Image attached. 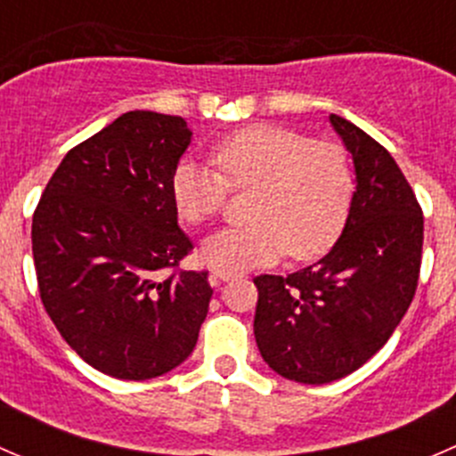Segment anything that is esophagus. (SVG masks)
<instances>
[{
  "label": "esophagus",
  "instance_id": "1",
  "mask_svg": "<svg viewBox=\"0 0 456 456\" xmlns=\"http://www.w3.org/2000/svg\"><path fill=\"white\" fill-rule=\"evenodd\" d=\"M238 273H233V271H224V269H216L214 273H211V278L216 280V282H229V280L236 278Z\"/></svg>",
  "mask_w": 456,
  "mask_h": 456
}]
</instances>
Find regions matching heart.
Returning <instances> with one entry per match:
<instances>
[{
    "label": "heart",
    "instance_id": "heart-1",
    "mask_svg": "<svg viewBox=\"0 0 456 456\" xmlns=\"http://www.w3.org/2000/svg\"><path fill=\"white\" fill-rule=\"evenodd\" d=\"M216 168L181 160L172 199L187 223H205L223 209L229 190H251L247 224L224 227L200 245L214 269L242 271L278 260L324 254L346 224L355 174L342 147L311 141L289 127L251 126L214 147Z\"/></svg>",
    "mask_w": 456,
    "mask_h": 456
}]
</instances>
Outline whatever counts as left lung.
<instances>
[{
    "label": "left lung",
    "mask_w": 456,
    "mask_h": 456,
    "mask_svg": "<svg viewBox=\"0 0 456 456\" xmlns=\"http://www.w3.org/2000/svg\"><path fill=\"white\" fill-rule=\"evenodd\" d=\"M329 121L355 165L342 236L315 265L254 280L262 360L315 386L351 375L388 342L415 297L424 245L421 207L388 150L338 114Z\"/></svg>",
    "instance_id": "left-lung-1"
}]
</instances>
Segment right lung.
I'll list each match as a JSON object with an SVG mask.
<instances>
[{
	"instance_id": "right-lung-1",
	"label": "right lung",
	"mask_w": 456,
	"mask_h": 456,
	"mask_svg": "<svg viewBox=\"0 0 456 456\" xmlns=\"http://www.w3.org/2000/svg\"><path fill=\"white\" fill-rule=\"evenodd\" d=\"M191 142L181 117L134 110L72 147L32 216L45 314L92 369L151 379L191 355L214 289L178 266L172 174Z\"/></svg>"
}]
</instances>
